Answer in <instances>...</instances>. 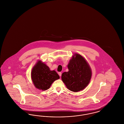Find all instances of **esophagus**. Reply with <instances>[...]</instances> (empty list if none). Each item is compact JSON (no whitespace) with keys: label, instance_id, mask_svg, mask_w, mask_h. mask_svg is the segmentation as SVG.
<instances>
[{"label":"esophagus","instance_id":"34e87169","mask_svg":"<svg viewBox=\"0 0 124 124\" xmlns=\"http://www.w3.org/2000/svg\"><path fill=\"white\" fill-rule=\"evenodd\" d=\"M58 74H59V76H60V77H61V75H62V73H61V72H59L58 73Z\"/></svg>","mask_w":124,"mask_h":124}]
</instances>
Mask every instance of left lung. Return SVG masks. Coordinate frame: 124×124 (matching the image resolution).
<instances>
[{"label":"left lung","mask_w":124,"mask_h":124,"mask_svg":"<svg viewBox=\"0 0 124 124\" xmlns=\"http://www.w3.org/2000/svg\"><path fill=\"white\" fill-rule=\"evenodd\" d=\"M68 68L69 71L63 72L61 76L62 80L67 88L77 92L87 86L91 78L92 71L81 55H74L68 65Z\"/></svg>","instance_id":"8db88e82"}]
</instances>
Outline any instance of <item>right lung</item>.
I'll return each mask as SVG.
<instances>
[{
  "instance_id": "add662e5",
  "label": "right lung",
  "mask_w": 124,
  "mask_h": 124,
  "mask_svg": "<svg viewBox=\"0 0 124 124\" xmlns=\"http://www.w3.org/2000/svg\"><path fill=\"white\" fill-rule=\"evenodd\" d=\"M31 76L36 87L43 91L50 88L52 83L59 78L55 71L50 70L49 67L40 61L33 68Z\"/></svg>"
}]
</instances>
